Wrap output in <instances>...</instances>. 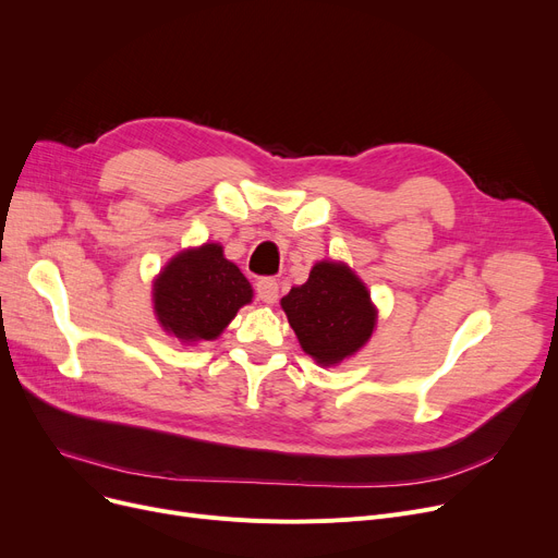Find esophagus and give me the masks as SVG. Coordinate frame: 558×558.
<instances>
[{"label": "esophagus", "instance_id": "esophagus-1", "mask_svg": "<svg viewBox=\"0 0 558 558\" xmlns=\"http://www.w3.org/2000/svg\"><path fill=\"white\" fill-rule=\"evenodd\" d=\"M278 294H280V287H278V282L274 278H262L257 282V299L262 303H267V305L278 303Z\"/></svg>", "mask_w": 558, "mask_h": 558}]
</instances>
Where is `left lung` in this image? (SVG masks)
Returning a JSON list of instances; mask_svg holds the SVG:
<instances>
[{
    "label": "left lung",
    "instance_id": "8db88e82",
    "mask_svg": "<svg viewBox=\"0 0 558 558\" xmlns=\"http://www.w3.org/2000/svg\"><path fill=\"white\" fill-rule=\"evenodd\" d=\"M280 305L305 355L324 368L357 355L377 326L368 287L337 259L316 262L307 282L291 287Z\"/></svg>",
    "mask_w": 558,
    "mask_h": 558
}]
</instances>
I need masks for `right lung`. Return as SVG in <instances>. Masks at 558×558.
<instances>
[{"label": "right lung", "mask_w": 558, "mask_h": 558, "mask_svg": "<svg viewBox=\"0 0 558 558\" xmlns=\"http://www.w3.org/2000/svg\"><path fill=\"white\" fill-rule=\"evenodd\" d=\"M160 328L185 345L215 341L238 312L253 301V287L223 246L205 242L175 253L151 289Z\"/></svg>", "instance_id": "right-lung-1"}]
</instances>
